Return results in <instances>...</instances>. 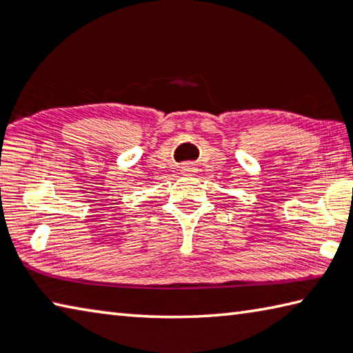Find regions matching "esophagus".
<instances>
[{
    "instance_id": "esophagus-1",
    "label": "esophagus",
    "mask_w": 353,
    "mask_h": 353,
    "mask_svg": "<svg viewBox=\"0 0 353 353\" xmlns=\"http://www.w3.org/2000/svg\"><path fill=\"white\" fill-rule=\"evenodd\" d=\"M181 172L185 176H191L194 174V172H198V168H196V165L193 162H185L181 165Z\"/></svg>"
}]
</instances>
